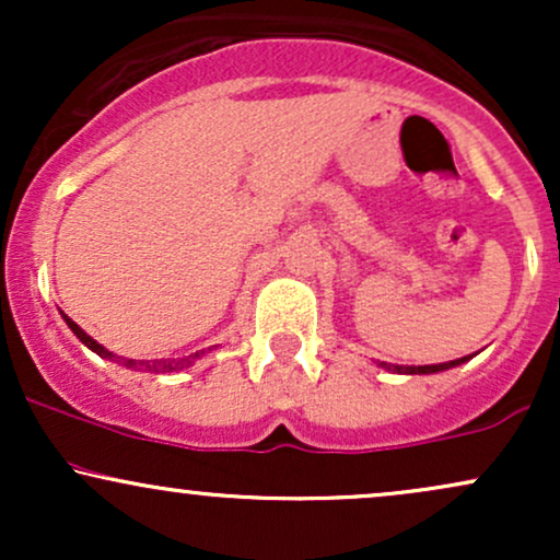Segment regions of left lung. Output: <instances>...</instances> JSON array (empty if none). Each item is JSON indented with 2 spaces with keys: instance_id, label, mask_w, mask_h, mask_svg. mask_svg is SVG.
Here are the masks:
<instances>
[{
  "instance_id": "left-lung-1",
  "label": "left lung",
  "mask_w": 560,
  "mask_h": 560,
  "mask_svg": "<svg viewBox=\"0 0 560 560\" xmlns=\"http://www.w3.org/2000/svg\"><path fill=\"white\" fill-rule=\"evenodd\" d=\"M468 358L471 355H466V358H458V361H450V363H434V365H387V363H378L382 365V369H387V371H392V374H436V371H447V369H453V365H460V363H466Z\"/></svg>"
}]
</instances>
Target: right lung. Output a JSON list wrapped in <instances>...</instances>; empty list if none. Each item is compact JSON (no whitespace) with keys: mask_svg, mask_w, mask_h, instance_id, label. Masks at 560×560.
Segmentation results:
<instances>
[{"mask_svg":"<svg viewBox=\"0 0 560 560\" xmlns=\"http://www.w3.org/2000/svg\"><path fill=\"white\" fill-rule=\"evenodd\" d=\"M62 318H66V324L70 326V331H73L75 337H79L81 342L89 347V350H94L96 355H102V358H110V361H113L115 355H113L110 350H105V347H102L100 342H96V339L89 337V334L83 331L81 326L75 324V320H70V318L66 316V313H62ZM199 355H205V352H195V355L178 358V361H176V358H173V361H171V358H168V361H139V363H137V361H131V358H128V361H126V358H124V365H126V369H137V365H144V369H150V371H155V374H160V371H182V369H186V365H191V363H195Z\"/></svg>","mask_w":560,"mask_h":560,"instance_id":"right-lung-1","label":"right lung"}]
</instances>
